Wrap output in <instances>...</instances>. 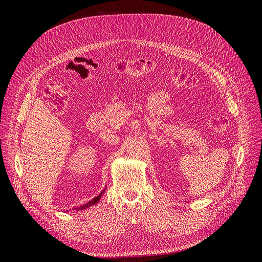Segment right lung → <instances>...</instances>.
Masks as SVG:
<instances>
[{
    "mask_svg": "<svg viewBox=\"0 0 262 262\" xmlns=\"http://www.w3.org/2000/svg\"><path fill=\"white\" fill-rule=\"evenodd\" d=\"M105 192V189L102 190V191L97 195V196H95L94 199H92L90 202H87L86 204H84V205H82V207H80V208H76L75 210H84V209H87V208H90L91 205H94L95 203H97L99 200H100V198H101V195H102V193Z\"/></svg>",
    "mask_w": 262,
    "mask_h": 262,
    "instance_id": "right-lung-1",
    "label": "right lung"
}]
</instances>
